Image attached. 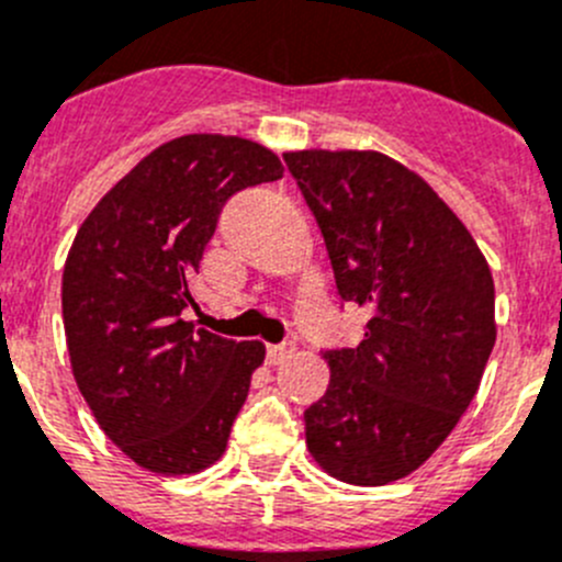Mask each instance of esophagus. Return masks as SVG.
<instances>
[{
	"label": "esophagus",
	"instance_id": "1",
	"mask_svg": "<svg viewBox=\"0 0 562 562\" xmlns=\"http://www.w3.org/2000/svg\"><path fill=\"white\" fill-rule=\"evenodd\" d=\"M295 352V345L292 341H278V345H267V358L270 364H281L284 358H290Z\"/></svg>",
	"mask_w": 562,
	"mask_h": 562
}]
</instances>
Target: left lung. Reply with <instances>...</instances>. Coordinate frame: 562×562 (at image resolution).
Segmentation results:
<instances>
[{"label":"left lung","instance_id":"left-lung-1","mask_svg":"<svg viewBox=\"0 0 562 562\" xmlns=\"http://www.w3.org/2000/svg\"><path fill=\"white\" fill-rule=\"evenodd\" d=\"M323 232L341 306L372 312L356 347L325 350L330 383L303 414L336 480L386 485L441 447L496 341L477 243L416 173L378 151L284 154Z\"/></svg>","mask_w":562,"mask_h":562}]
</instances>
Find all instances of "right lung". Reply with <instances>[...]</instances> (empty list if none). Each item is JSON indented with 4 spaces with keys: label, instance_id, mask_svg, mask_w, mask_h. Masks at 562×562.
<instances>
[{
    "label": "right lung",
    "instance_id": "add662e5",
    "mask_svg": "<svg viewBox=\"0 0 562 562\" xmlns=\"http://www.w3.org/2000/svg\"><path fill=\"white\" fill-rule=\"evenodd\" d=\"M281 176L259 143L176 137L77 232L63 272L74 378L106 438L148 472H201L226 450L265 345L187 323L190 278L228 198Z\"/></svg>",
    "mask_w": 562,
    "mask_h": 562
}]
</instances>
